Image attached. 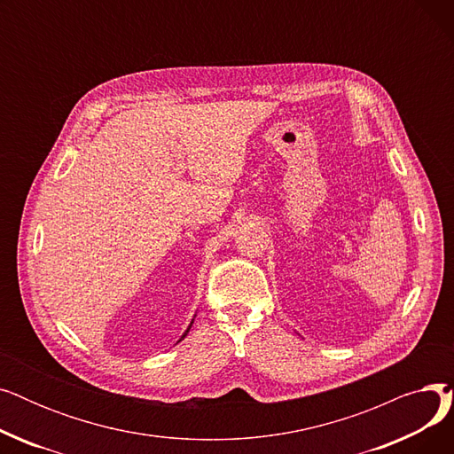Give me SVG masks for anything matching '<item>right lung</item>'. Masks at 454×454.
<instances>
[{
	"mask_svg": "<svg viewBox=\"0 0 454 454\" xmlns=\"http://www.w3.org/2000/svg\"><path fill=\"white\" fill-rule=\"evenodd\" d=\"M189 327H191V325H189ZM189 327H187V331H189ZM187 331H185V333H184V335H182V339H184V337H185V335H187ZM182 339H180V340H182Z\"/></svg>",
	"mask_w": 454,
	"mask_h": 454,
	"instance_id": "obj_1",
	"label": "right lung"
}]
</instances>
